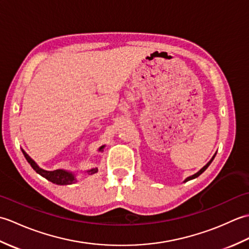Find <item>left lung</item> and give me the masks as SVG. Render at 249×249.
I'll return each mask as SVG.
<instances>
[{"instance_id":"8db88e82","label":"left lung","mask_w":249,"mask_h":249,"mask_svg":"<svg viewBox=\"0 0 249 249\" xmlns=\"http://www.w3.org/2000/svg\"><path fill=\"white\" fill-rule=\"evenodd\" d=\"M214 157H215V156H213V158H212V160H210V161H209L208 163H206V165H205V166H204V167H203L202 169H201V170H200V171H198L197 173H196V174H194V176H192V177H189V178H187L186 179H185V182H187V181H189V179H193V178H198V177L200 176V174H201V173H202V172H204V171L206 170V168H208V167H209V166L211 165V162H212V161H213V160H214Z\"/></svg>"}]
</instances>
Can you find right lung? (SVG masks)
Returning a JSON list of instances; mask_svg holds the SVG:
<instances>
[{"mask_svg": "<svg viewBox=\"0 0 249 249\" xmlns=\"http://www.w3.org/2000/svg\"><path fill=\"white\" fill-rule=\"evenodd\" d=\"M104 146L105 145H103L102 147H100L99 151H103ZM22 153H23V155L25 157V160H28V162L32 166V168H33L37 173L40 174L41 177H44L45 178L48 179V181L54 183V184H57V185H67V184H71L73 182H76V178H75V177H73L72 173L67 172L65 170H60V169H59V170H53V171L44 170V169H41V168H39L38 166H37L36 162L33 160H32V158L28 154H26V153L23 150H22ZM88 172L89 174L96 173L97 172V168L92 169V170H89Z\"/></svg>", "mask_w": 249, "mask_h": 249, "instance_id": "obj_1", "label": "right lung"}]
</instances>
